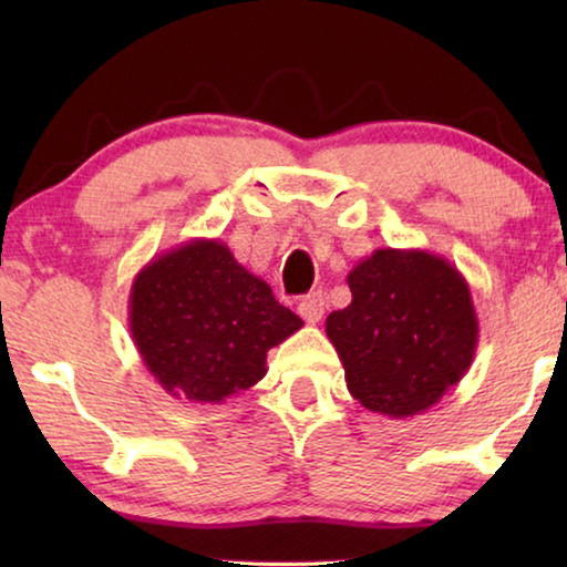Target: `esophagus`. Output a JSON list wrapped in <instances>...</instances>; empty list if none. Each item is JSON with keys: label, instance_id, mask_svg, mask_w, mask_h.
Returning <instances> with one entry per match:
<instances>
[{"label": "esophagus", "instance_id": "1", "mask_svg": "<svg viewBox=\"0 0 567 567\" xmlns=\"http://www.w3.org/2000/svg\"><path fill=\"white\" fill-rule=\"evenodd\" d=\"M324 307H328V305H324L322 291H312V293H307V297H301V301H299V315L305 317V320H307L309 324H315V322L322 320Z\"/></svg>", "mask_w": 567, "mask_h": 567}]
</instances>
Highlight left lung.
I'll list each match as a JSON object with an SVG mask.
<instances>
[{"mask_svg": "<svg viewBox=\"0 0 567 567\" xmlns=\"http://www.w3.org/2000/svg\"><path fill=\"white\" fill-rule=\"evenodd\" d=\"M348 286L351 305L324 322L348 392L386 417L425 413L475 359L470 284L441 255L379 247L355 262Z\"/></svg>", "mask_w": 567, "mask_h": 567, "instance_id": "left-lung-1", "label": "left lung"}]
</instances>
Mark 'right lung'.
<instances>
[{"instance_id":"right-lung-1","label":"right lung","mask_w":567,"mask_h":567,"mask_svg":"<svg viewBox=\"0 0 567 567\" xmlns=\"http://www.w3.org/2000/svg\"><path fill=\"white\" fill-rule=\"evenodd\" d=\"M270 286L219 239L154 255L128 293V328L144 367L177 400L219 405L266 377V355L301 328Z\"/></svg>"}]
</instances>
